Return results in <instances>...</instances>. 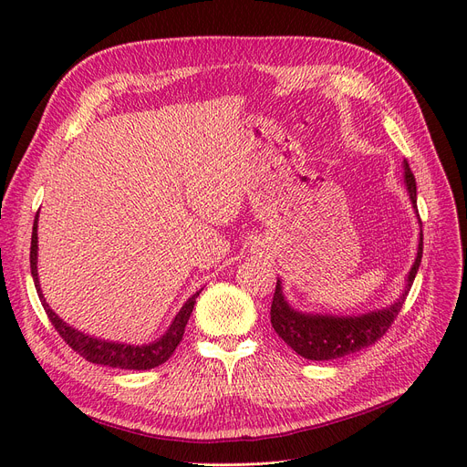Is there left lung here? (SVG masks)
<instances>
[{"label": "left lung", "instance_id": "1", "mask_svg": "<svg viewBox=\"0 0 467 467\" xmlns=\"http://www.w3.org/2000/svg\"><path fill=\"white\" fill-rule=\"evenodd\" d=\"M403 170H405L403 180H405L410 204L416 215H419V208H416V182L407 161L403 162ZM419 223H420V217H419ZM420 261H422V231H420L419 250H416V259L407 275L405 289L400 296V299H396L394 305H388L386 308L371 310L359 316L301 312L287 303L282 291V282L278 280L275 297H273V306H271V324L285 345L291 347L305 359L326 361V359H337V358H345L348 354L359 352L367 347L375 345V342L388 331L391 322H394V317L403 308V303L409 296L414 276L419 273Z\"/></svg>", "mask_w": 467, "mask_h": 467}]
</instances>
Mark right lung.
<instances>
[{
	"instance_id": "right-lung-1",
	"label": "right lung",
	"mask_w": 467,
	"mask_h": 467,
	"mask_svg": "<svg viewBox=\"0 0 467 467\" xmlns=\"http://www.w3.org/2000/svg\"><path fill=\"white\" fill-rule=\"evenodd\" d=\"M30 268H32V278L37 289V296L41 299V305L48 316V320L53 322L55 329L58 335L66 340V345H69L73 350H76L79 356H83L90 363L98 365H108V367H117V369H134V371H145V369H153V367H159L164 363L174 350L178 348L180 340L185 333V326L189 322V316L194 308L196 297H199L201 291H196L194 296H191L185 305L180 308L174 320H171L170 327L166 333L150 342V345H127V342H119V340H106V338H96L90 337L76 327H71L64 320H60L58 314L48 306V303L43 297V291L39 285V276H37V217L34 221V231H32V248H30Z\"/></svg>"
}]
</instances>
